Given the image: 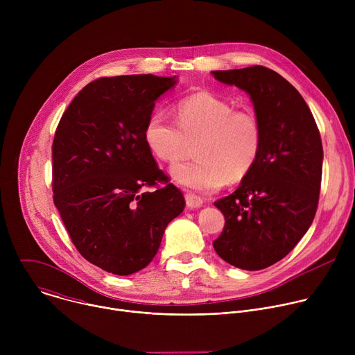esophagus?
<instances>
[{
	"mask_svg": "<svg viewBox=\"0 0 355 355\" xmlns=\"http://www.w3.org/2000/svg\"><path fill=\"white\" fill-rule=\"evenodd\" d=\"M185 200H187V205H188V208H199V207H202V204H204V199H202L200 196H198V195H195V193H187L185 195Z\"/></svg>",
	"mask_w": 355,
	"mask_h": 355,
	"instance_id": "1",
	"label": "esophagus"
}]
</instances>
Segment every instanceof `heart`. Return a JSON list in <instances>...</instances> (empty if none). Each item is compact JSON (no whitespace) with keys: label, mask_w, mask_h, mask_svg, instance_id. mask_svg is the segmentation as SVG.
I'll use <instances>...</instances> for the list:
<instances>
[{"label":"heart","mask_w":355,"mask_h":355,"mask_svg":"<svg viewBox=\"0 0 355 355\" xmlns=\"http://www.w3.org/2000/svg\"><path fill=\"white\" fill-rule=\"evenodd\" d=\"M177 125L162 111H153L143 129L144 143L159 160L174 163L182 157L187 141L195 144L196 160L170 168L181 187L211 192L241 181L256 166L263 143L259 118L250 111H234L227 101L207 92L182 98L175 107Z\"/></svg>","instance_id":"1"}]
</instances>
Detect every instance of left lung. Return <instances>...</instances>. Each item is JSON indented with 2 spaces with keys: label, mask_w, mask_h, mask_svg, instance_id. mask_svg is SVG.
I'll list each match as a JSON object with an SVG mask.
<instances>
[{
  "label": "left lung",
  "mask_w": 355,
  "mask_h": 355,
  "mask_svg": "<svg viewBox=\"0 0 355 355\" xmlns=\"http://www.w3.org/2000/svg\"><path fill=\"white\" fill-rule=\"evenodd\" d=\"M212 74L250 95L263 130L256 166L232 195L215 202L225 227L214 248L230 266L257 271L282 260L313 222L322 139L305 99L274 70L252 66Z\"/></svg>",
  "instance_id": "left-lung-1"
}]
</instances>
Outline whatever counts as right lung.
Masks as SVG:
<instances>
[{"instance_id": "obj_1", "label": "right lung", "mask_w": 355, "mask_h": 355, "mask_svg": "<svg viewBox=\"0 0 355 355\" xmlns=\"http://www.w3.org/2000/svg\"><path fill=\"white\" fill-rule=\"evenodd\" d=\"M175 83L153 74L98 78L71 101L55 133V205L80 254L115 275L150 264L185 207L143 137L156 101Z\"/></svg>"}]
</instances>
